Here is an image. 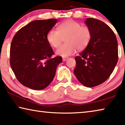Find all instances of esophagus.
Listing matches in <instances>:
<instances>
[{
  "label": "esophagus",
  "instance_id": "esophagus-1",
  "mask_svg": "<svg viewBox=\"0 0 125 125\" xmlns=\"http://www.w3.org/2000/svg\"><path fill=\"white\" fill-rule=\"evenodd\" d=\"M68 58V57H63V62H65V61H66Z\"/></svg>",
  "mask_w": 125,
  "mask_h": 125
}]
</instances>
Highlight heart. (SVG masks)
Wrapping results in <instances>:
<instances>
[{
    "mask_svg": "<svg viewBox=\"0 0 125 125\" xmlns=\"http://www.w3.org/2000/svg\"><path fill=\"white\" fill-rule=\"evenodd\" d=\"M92 32L89 27L81 26L74 20H68L59 24L58 30L51 29L47 34V40L53 47L57 48L65 38V44L57 50L56 53L63 57L75 53L76 49L83 50L91 39Z\"/></svg>",
    "mask_w": 125,
    "mask_h": 125,
    "instance_id": "heart-1",
    "label": "heart"
}]
</instances>
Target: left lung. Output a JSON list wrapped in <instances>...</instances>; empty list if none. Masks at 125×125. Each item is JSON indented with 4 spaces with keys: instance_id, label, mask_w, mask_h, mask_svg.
Here are the masks:
<instances>
[{
    "instance_id": "8db88e82",
    "label": "left lung",
    "mask_w": 125,
    "mask_h": 125,
    "mask_svg": "<svg viewBox=\"0 0 125 125\" xmlns=\"http://www.w3.org/2000/svg\"><path fill=\"white\" fill-rule=\"evenodd\" d=\"M85 23L92 32L88 46L75 58L74 73L86 87H92L106 81L118 61L117 41L115 33L100 20L87 18Z\"/></svg>"
}]
</instances>
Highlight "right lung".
Returning <instances> with one entry per match:
<instances>
[{
	"instance_id": "obj_1",
	"label": "right lung",
	"mask_w": 125,
	"mask_h": 125,
	"mask_svg": "<svg viewBox=\"0 0 125 125\" xmlns=\"http://www.w3.org/2000/svg\"><path fill=\"white\" fill-rule=\"evenodd\" d=\"M57 20H35L16 33L10 51V66L19 82L27 87L42 90L51 83L62 57L52 58L53 51L47 34Z\"/></svg>"
}]
</instances>
